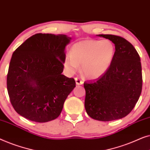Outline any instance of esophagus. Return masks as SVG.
I'll list each match as a JSON object with an SVG mask.
<instances>
[{
    "label": "esophagus",
    "mask_w": 150,
    "mask_h": 150,
    "mask_svg": "<svg viewBox=\"0 0 150 150\" xmlns=\"http://www.w3.org/2000/svg\"><path fill=\"white\" fill-rule=\"evenodd\" d=\"M76 83L77 85H81L83 84V81L79 79V78H75Z\"/></svg>",
    "instance_id": "esophagus-1"
}]
</instances>
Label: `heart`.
Listing matches in <instances>:
<instances>
[{
	"label": "heart",
	"mask_w": 150,
	"mask_h": 150,
	"mask_svg": "<svg viewBox=\"0 0 150 150\" xmlns=\"http://www.w3.org/2000/svg\"><path fill=\"white\" fill-rule=\"evenodd\" d=\"M115 46L109 40H86L79 42L67 54L64 67L69 74H74L81 65L82 72L86 77L98 79L106 73L113 61Z\"/></svg>",
	"instance_id": "heart-1"
}]
</instances>
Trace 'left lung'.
Segmentation results:
<instances>
[{
    "label": "left lung",
    "mask_w": 150,
    "mask_h": 150,
    "mask_svg": "<svg viewBox=\"0 0 150 150\" xmlns=\"http://www.w3.org/2000/svg\"><path fill=\"white\" fill-rule=\"evenodd\" d=\"M115 46L113 61L106 73L85 81V107L89 117L109 122L126 117L132 111L142 91L140 57L128 41L113 35H97Z\"/></svg>",
    "instance_id": "left-lung-1"
}]
</instances>
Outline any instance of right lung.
<instances>
[{"instance_id": "right-lung-1", "label": "right lung", "mask_w": 150, "mask_h": 150, "mask_svg": "<svg viewBox=\"0 0 150 150\" xmlns=\"http://www.w3.org/2000/svg\"><path fill=\"white\" fill-rule=\"evenodd\" d=\"M66 35L38 33L27 39L12 54L7 77L10 101L24 118L44 123L58 117L76 87L72 78L62 74Z\"/></svg>"}]
</instances>
